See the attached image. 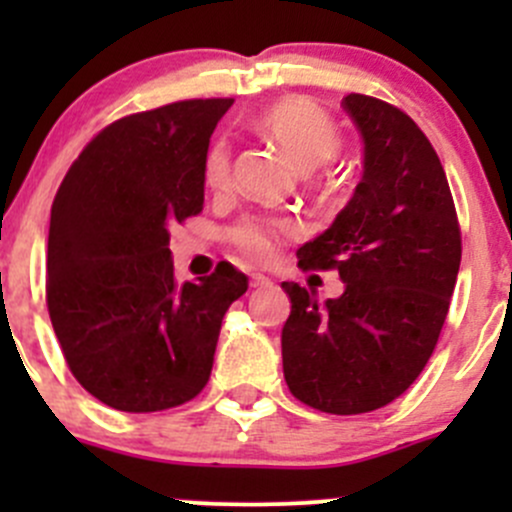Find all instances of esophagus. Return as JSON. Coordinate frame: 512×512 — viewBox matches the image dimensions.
I'll return each instance as SVG.
<instances>
[{
	"label": "esophagus",
	"mask_w": 512,
	"mask_h": 512,
	"mask_svg": "<svg viewBox=\"0 0 512 512\" xmlns=\"http://www.w3.org/2000/svg\"><path fill=\"white\" fill-rule=\"evenodd\" d=\"M250 285L252 287H265V285H270V277H265V275H262V272H252V275H250Z\"/></svg>",
	"instance_id": "34e87169"
}]
</instances>
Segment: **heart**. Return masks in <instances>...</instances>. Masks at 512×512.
I'll list each match as a JSON object with an SVG mask.
<instances>
[{
  "mask_svg": "<svg viewBox=\"0 0 512 512\" xmlns=\"http://www.w3.org/2000/svg\"><path fill=\"white\" fill-rule=\"evenodd\" d=\"M257 131L265 133L299 170H314L332 160L342 148L337 123L327 111L307 98H282L257 116ZM232 153L230 143L215 141L203 160V175L208 188L225 190L230 185ZM299 235L292 218H242L227 230L232 245L250 260H267L275 252L280 237Z\"/></svg>",
  "mask_w": 512,
  "mask_h": 512,
  "instance_id": "obj_1",
  "label": "heart"
}]
</instances>
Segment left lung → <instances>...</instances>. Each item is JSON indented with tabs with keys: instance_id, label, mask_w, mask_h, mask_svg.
Here are the masks:
<instances>
[{
	"instance_id": "8db88e82",
	"label": "left lung",
	"mask_w": 512,
	"mask_h": 512,
	"mask_svg": "<svg viewBox=\"0 0 512 512\" xmlns=\"http://www.w3.org/2000/svg\"><path fill=\"white\" fill-rule=\"evenodd\" d=\"M364 141V175L329 230L297 250L302 270H337L344 292L319 304L282 282L285 381L302 404L352 416L399 399L436 349L461 267L451 188L421 128L391 103L342 101Z\"/></svg>"
}]
</instances>
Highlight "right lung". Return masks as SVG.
Here are the masks:
<instances>
[{
	"label": "right lung",
	"instance_id": "1",
	"mask_svg": "<svg viewBox=\"0 0 512 512\" xmlns=\"http://www.w3.org/2000/svg\"><path fill=\"white\" fill-rule=\"evenodd\" d=\"M232 98L118 118L66 173L49 225L46 304L66 364L101 404L151 414L208 384L247 277L220 262L178 285L170 227L203 210V160Z\"/></svg>",
	"mask_w": 512,
	"mask_h": 512
}]
</instances>
